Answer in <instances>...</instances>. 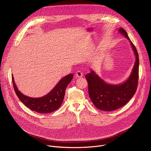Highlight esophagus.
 I'll return each mask as SVG.
<instances>
[{"label":"esophagus","mask_w":151,"mask_h":151,"mask_svg":"<svg viewBox=\"0 0 151 151\" xmlns=\"http://www.w3.org/2000/svg\"><path fill=\"white\" fill-rule=\"evenodd\" d=\"M75 75H76V76L78 77V78H81V77L83 76V73H82V72H81V71L79 70V71H77V72H76Z\"/></svg>","instance_id":"esophagus-1"}]
</instances>
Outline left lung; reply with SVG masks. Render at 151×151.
<instances>
[{
	"mask_svg": "<svg viewBox=\"0 0 151 151\" xmlns=\"http://www.w3.org/2000/svg\"><path fill=\"white\" fill-rule=\"evenodd\" d=\"M119 32L130 41L124 29L120 28ZM130 44L136 55V61L130 77L124 83L119 85L108 84L91 70L90 73L85 75L88 82L90 99L100 110L112 111L120 108L129 101L137 90L139 79V54L132 41Z\"/></svg>",
	"mask_w": 151,
	"mask_h": 151,
	"instance_id": "8db88e82",
	"label": "left lung"
}]
</instances>
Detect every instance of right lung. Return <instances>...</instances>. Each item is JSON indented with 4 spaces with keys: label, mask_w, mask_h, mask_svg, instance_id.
Masks as SVG:
<instances>
[{
    "label": "right lung",
    "mask_w": 151,
    "mask_h": 151,
    "mask_svg": "<svg viewBox=\"0 0 151 151\" xmlns=\"http://www.w3.org/2000/svg\"><path fill=\"white\" fill-rule=\"evenodd\" d=\"M73 75L70 73L62 78L55 87L46 96L39 98H31L24 96L17 88L12 76L13 87L19 100L33 111L40 114H48L56 111L61 105L66 87L73 79Z\"/></svg>",
    "instance_id": "1"
}]
</instances>
